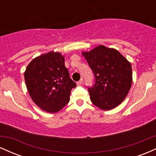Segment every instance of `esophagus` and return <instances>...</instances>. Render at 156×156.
<instances>
[{
  "mask_svg": "<svg viewBox=\"0 0 156 156\" xmlns=\"http://www.w3.org/2000/svg\"><path fill=\"white\" fill-rule=\"evenodd\" d=\"M82 83H83V79H80V80H78L76 83L78 86H80L82 84Z\"/></svg>",
  "mask_w": 156,
  "mask_h": 156,
  "instance_id": "1",
  "label": "esophagus"
}]
</instances>
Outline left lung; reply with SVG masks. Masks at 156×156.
Wrapping results in <instances>:
<instances>
[{"mask_svg": "<svg viewBox=\"0 0 156 156\" xmlns=\"http://www.w3.org/2000/svg\"><path fill=\"white\" fill-rule=\"evenodd\" d=\"M82 54L95 78V83L88 88L92 103L103 110L117 107L131 87V64L117 50L103 45Z\"/></svg>", "mask_w": 156, "mask_h": 156, "instance_id": "left-lung-1", "label": "left lung"}]
</instances>
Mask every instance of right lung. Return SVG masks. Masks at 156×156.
Instances as JSON below:
<instances>
[{"label": "right lung", "mask_w": 156, "mask_h": 156, "mask_svg": "<svg viewBox=\"0 0 156 156\" xmlns=\"http://www.w3.org/2000/svg\"><path fill=\"white\" fill-rule=\"evenodd\" d=\"M31 99L40 108L56 113L69 101L76 83L69 78L64 57L58 52H49L34 58L24 73Z\"/></svg>", "instance_id": "add662e5"}]
</instances>
